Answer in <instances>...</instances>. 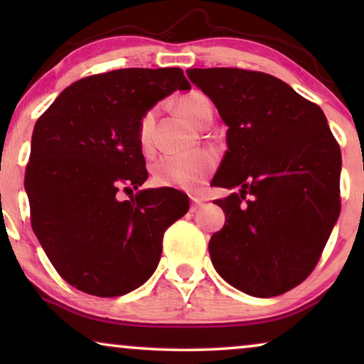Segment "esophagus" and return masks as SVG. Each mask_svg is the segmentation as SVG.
Masks as SVG:
<instances>
[{
  "label": "esophagus",
  "mask_w": 364,
  "mask_h": 364,
  "mask_svg": "<svg viewBox=\"0 0 364 364\" xmlns=\"http://www.w3.org/2000/svg\"><path fill=\"white\" fill-rule=\"evenodd\" d=\"M202 205H203L202 198H198V197H192V207H191V210H192V212H197L198 208H200Z\"/></svg>",
  "instance_id": "obj_1"
}]
</instances>
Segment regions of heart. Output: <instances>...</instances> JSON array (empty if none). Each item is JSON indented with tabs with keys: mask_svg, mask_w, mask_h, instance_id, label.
I'll list each match as a JSON object with an SVG mask.
<instances>
[{
	"mask_svg": "<svg viewBox=\"0 0 364 364\" xmlns=\"http://www.w3.org/2000/svg\"><path fill=\"white\" fill-rule=\"evenodd\" d=\"M177 109L193 126L202 127L212 121L213 107L210 99L202 92H188L177 101ZM154 112L144 114L137 126V142L142 151H149L152 144ZM215 167V156L208 151H197L177 156H162L152 167V177L157 186L193 188L205 181Z\"/></svg>",
	"mask_w": 364,
	"mask_h": 364,
	"instance_id": "heart-1",
	"label": "heart"
}]
</instances>
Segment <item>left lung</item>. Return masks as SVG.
Wrapping results in <instances>:
<instances>
[{
	"instance_id": "8db88e82",
	"label": "left lung",
	"mask_w": 364,
	"mask_h": 364,
	"mask_svg": "<svg viewBox=\"0 0 364 364\" xmlns=\"http://www.w3.org/2000/svg\"><path fill=\"white\" fill-rule=\"evenodd\" d=\"M228 126L215 187L225 225L208 252L223 280L247 295L278 296L305 280L340 215L341 151L320 106L270 74L187 69Z\"/></svg>"
}]
</instances>
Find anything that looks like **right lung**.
I'll list each match as a JSON object with an SVG mask.
<instances>
[{
  "instance_id": "right-lung-1",
  "label": "right lung",
  "mask_w": 364,
  "mask_h": 364,
  "mask_svg": "<svg viewBox=\"0 0 364 364\" xmlns=\"http://www.w3.org/2000/svg\"><path fill=\"white\" fill-rule=\"evenodd\" d=\"M191 84L181 68H127L79 79L36 121L24 188L31 227L56 272L77 290L121 296L156 272L164 232L186 215L176 188L147 181L141 117Z\"/></svg>"
}]
</instances>
